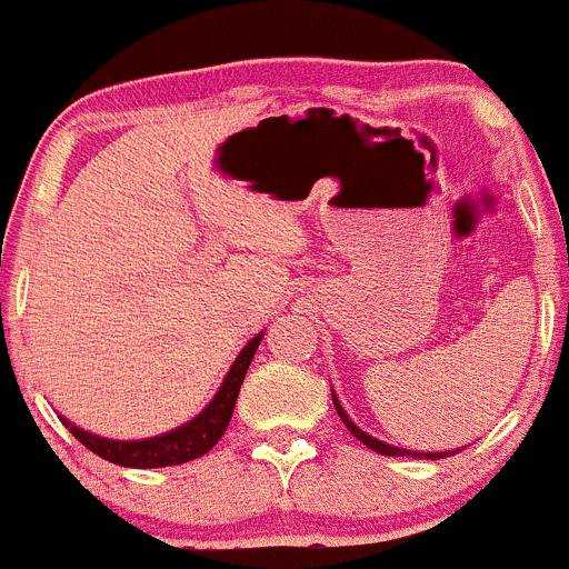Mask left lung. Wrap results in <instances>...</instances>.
Returning <instances> with one entry per match:
<instances>
[{
  "mask_svg": "<svg viewBox=\"0 0 569 569\" xmlns=\"http://www.w3.org/2000/svg\"><path fill=\"white\" fill-rule=\"evenodd\" d=\"M333 408H337V413H339V419L345 421V427H348L350 432H353L356 438H359L361 443H365V447H370V449H375V452H380V455H389V458H406V455H413V458H430V460H438V458H449V455H455V452H406V449H400V447H391V443H383V441H378V438H372V436H367L365 430H359V427L353 425V421L348 419V413L342 411V406H339V400L337 397H333ZM460 452V449H458Z\"/></svg>",
  "mask_w": 569,
  "mask_h": 569,
  "instance_id": "obj_1",
  "label": "left lung"
}]
</instances>
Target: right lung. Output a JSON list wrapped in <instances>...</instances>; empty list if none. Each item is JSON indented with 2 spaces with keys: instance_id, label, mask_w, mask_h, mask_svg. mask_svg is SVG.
Returning a JSON list of instances; mask_svg holds the SVG:
<instances>
[{
  "instance_id": "add662e5",
  "label": "right lung",
  "mask_w": 569,
  "mask_h": 569,
  "mask_svg": "<svg viewBox=\"0 0 569 569\" xmlns=\"http://www.w3.org/2000/svg\"><path fill=\"white\" fill-rule=\"evenodd\" d=\"M262 333H257L249 345L241 350V356L236 359L232 370L227 372L224 383H221L219 395L213 397L208 408L197 416L189 425L178 427V430L167 432V436L148 438V441H109V438L90 436V432L79 430L76 425H70L68 419H62V425L84 443L90 452H96L98 458L117 462V466L128 468H163V466H180V462H189L194 458H202L204 452L216 447L221 436H224L227 425L232 419V408H236L238 391L249 370L251 359H254V350L260 345Z\"/></svg>"
}]
</instances>
